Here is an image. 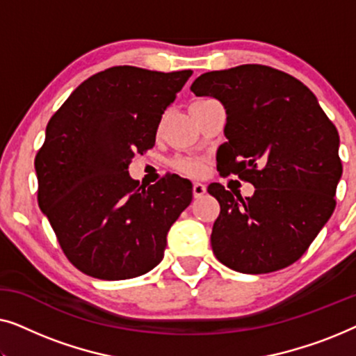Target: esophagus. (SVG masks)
<instances>
[{"instance_id":"34e87169","label":"esophagus","mask_w":356,"mask_h":356,"mask_svg":"<svg viewBox=\"0 0 356 356\" xmlns=\"http://www.w3.org/2000/svg\"><path fill=\"white\" fill-rule=\"evenodd\" d=\"M206 191H207V188H206V184L204 183H193V196L194 197H202L204 194H206Z\"/></svg>"}]
</instances>
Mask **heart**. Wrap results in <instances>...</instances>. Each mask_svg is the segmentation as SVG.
<instances>
[{"instance_id": "obj_1", "label": "heart", "mask_w": 356, "mask_h": 356, "mask_svg": "<svg viewBox=\"0 0 356 356\" xmlns=\"http://www.w3.org/2000/svg\"><path fill=\"white\" fill-rule=\"evenodd\" d=\"M173 167L184 175H199L204 168V162L194 157H177L173 160Z\"/></svg>"}]
</instances>
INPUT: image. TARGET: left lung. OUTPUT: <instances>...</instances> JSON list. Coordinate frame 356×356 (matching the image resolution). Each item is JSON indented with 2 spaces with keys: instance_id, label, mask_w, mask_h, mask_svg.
Wrapping results in <instances>:
<instances>
[{
  "instance_id": "8db88e82",
  "label": "left lung",
  "mask_w": 356,
  "mask_h": 356,
  "mask_svg": "<svg viewBox=\"0 0 356 356\" xmlns=\"http://www.w3.org/2000/svg\"><path fill=\"white\" fill-rule=\"evenodd\" d=\"M191 90L225 106L220 175H238L256 188L243 199L220 183L209 184L220 204L211 235L213 254L243 274L293 264L335 209L342 177L337 128L303 82L269 66L206 72Z\"/></svg>"
}]
</instances>
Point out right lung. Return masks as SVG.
Masks as SVG:
<instances>
[{
    "instance_id": "obj_1",
    "label": "right lung",
    "mask_w": 356,
    "mask_h": 356,
    "mask_svg": "<svg viewBox=\"0 0 356 356\" xmlns=\"http://www.w3.org/2000/svg\"><path fill=\"white\" fill-rule=\"evenodd\" d=\"M191 74L108 67L82 82L48 121L35 157L38 206L84 274L133 279L163 259L193 184L170 175L145 189L128 167L136 152L154 147L162 115Z\"/></svg>"
}]
</instances>
